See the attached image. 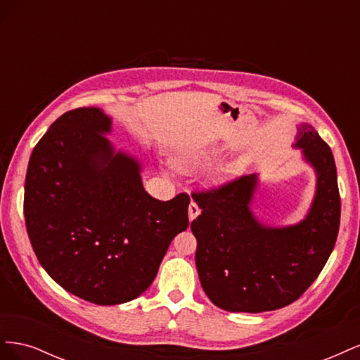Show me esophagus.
I'll return each mask as SVG.
<instances>
[{
    "mask_svg": "<svg viewBox=\"0 0 360 360\" xmlns=\"http://www.w3.org/2000/svg\"><path fill=\"white\" fill-rule=\"evenodd\" d=\"M189 219L191 221H193L195 219V217H197L198 214H200V207H198V204L197 202H195V201H191V204H189Z\"/></svg>",
    "mask_w": 360,
    "mask_h": 360,
    "instance_id": "esophagus-1",
    "label": "esophagus"
}]
</instances>
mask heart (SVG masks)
<instances>
[{
	"mask_svg": "<svg viewBox=\"0 0 360 360\" xmlns=\"http://www.w3.org/2000/svg\"><path fill=\"white\" fill-rule=\"evenodd\" d=\"M237 171H238V167H237V165H231V167H228V169H226L228 174H236Z\"/></svg>",
	"mask_w": 360,
	"mask_h": 360,
	"instance_id": "1",
	"label": "heart"
}]
</instances>
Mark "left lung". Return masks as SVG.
Here are the masks:
<instances>
[{"mask_svg": "<svg viewBox=\"0 0 360 360\" xmlns=\"http://www.w3.org/2000/svg\"><path fill=\"white\" fill-rule=\"evenodd\" d=\"M297 147L317 169V193L307 219L266 228L249 212L255 174L193 191L201 214L191 230L204 292L217 308L264 312L296 302L317 279L336 243L341 197L330 147L312 126L302 124Z\"/></svg>", "mask_w": 360, "mask_h": 360, "instance_id": "obj_1", "label": "left lung"}]
</instances>
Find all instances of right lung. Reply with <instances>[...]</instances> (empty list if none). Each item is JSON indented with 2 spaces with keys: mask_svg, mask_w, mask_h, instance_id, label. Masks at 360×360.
<instances>
[{
  "mask_svg": "<svg viewBox=\"0 0 360 360\" xmlns=\"http://www.w3.org/2000/svg\"><path fill=\"white\" fill-rule=\"evenodd\" d=\"M111 120L94 106L64 112L32 150L24 193L39 263L64 290L96 304L143 294L172 238L189 226L186 192L159 201L139 165L103 136Z\"/></svg>",
  "mask_w": 360,
  "mask_h": 360,
  "instance_id": "right-lung-1",
  "label": "right lung"
}]
</instances>
